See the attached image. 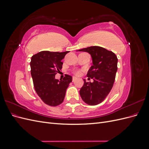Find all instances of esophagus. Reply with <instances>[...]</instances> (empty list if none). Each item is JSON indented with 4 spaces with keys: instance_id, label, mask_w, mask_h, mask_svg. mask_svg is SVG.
<instances>
[{
    "instance_id": "34e87169",
    "label": "esophagus",
    "mask_w": 149,
    "mask_h": 149,
    "mask_svg": "<svg viewBox=\"0 0 149 149\" xmlns=\"http://www.w3.org/2000/svg\"><path fill=\"white\" fill-rule=\"evenodd\" d=\"M76 79V78L74 77V76H73V81L74 82Z\"/></svg>"
}]
</instances>
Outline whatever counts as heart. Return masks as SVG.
I'll list each match as a JSON object with an SVG mask.
<instances>
[{"instance_id": "heart-1", "label": "heart", "mask_w": 149, "mask_h": 149, "mask_svg": "<svg viewBox=\"0 0 149 149\" xmlns=\"http://www.w3.org/2000/svg\"><path fill=\"white\" fill-rule=\"evenodd\" d=\"M74 73H75V74H76V75H79L81 73H80V71H76Z\"/></svg>"}]
</instances>
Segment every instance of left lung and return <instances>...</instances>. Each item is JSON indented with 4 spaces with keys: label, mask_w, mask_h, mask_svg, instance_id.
Wrapping results in <instances>:
<instances>
[{
    "label": "left lung",
    "mask_w": 149,
    "mask_h": 149,
    "mask_svg": "<svg viewBox=\"0 0 149 149\" xmlns=\"http://www.w3.org/2000/svg\"><path fill=\"white\" fill-rule=\"evenodd\" d=\"M78 51L91 55L93 65L88 70L87 76L94 80L91 83L84 79V84L79 91L80 96L88 104L97 105L104 100L113 86L118 70V58L112 52L98 46Z\"/></svg>",
    "instance_id": "8db88e82"
}]
</instances>
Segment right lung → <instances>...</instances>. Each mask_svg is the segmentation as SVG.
Here are the masks:
<instances>
[{
  "mask_svg": "<svg viewBox=\"0 0 149 149\" xmlns=\"http://www.w3.org/2000/svg\"><path fill=\"white\" fill-rule=\"evenodd\" d=\"M68 53L42 51L31 57V75L35 90L48 106H56L63 102L66 89L73 79L68 74L63 79H55L56 74L62 68L61 60Z\"/></svg>",
  "mask_w": 149,
  "mask_h": 149,
  "instance_id": "1",
  "label": "right lung"
}]
</instances>
